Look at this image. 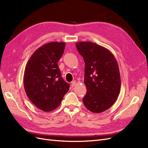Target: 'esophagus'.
Instances as JSON below:
<instances>
[{
  "label": "esophagus",
  "instance_id": "1",
  "mask_svg": "<svg viewBox=\"0 0 148 148\" xmlns=\"http://www.w3.org/2000/svg\"><path fill=\"white\" fill-rule=\"evenodd\" d=\"M75 84H76V82L75 81H73V82H72L71 83V86H72V87H73Z\"/></svg>",
  "mask_w": 148,
  "mask_h": 148
}]
</instances>
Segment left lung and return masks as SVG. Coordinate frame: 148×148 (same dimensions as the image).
Listing matches in <instances>:
<instances>
[{
    "mask_svg": "<svg viewBox=\"0 0 148 148\" xmlns=\"http://www.w3.org/2000/svg\"><path fill=\"white\" fill-rule=\"evenodd\" d=\"M76 46L85 63L84 105L92 112H102L114 104L120 91L117 62L109 50L96 43L78 42Z\"/></svg>",
    "mask_w": 148,
    "mask_h": 148,
    "instance_id": "8db88e82",
    "label": "left lung"
}]
</instances>
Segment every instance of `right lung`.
Listing matches in <instances>:
<instances>
[{"label": "right lung", "instance_id": "1", "mask_svg": "<svg viewBox=\"0 0 148 148\" xmlns=\"http://www.w3.org/2000/svg\"><path fill=\"white\" fill-rule=\"evenodd\" d=\"M65 47L63 42L44 44L33 53L25 67L24 88L38 109L50 112L59 107L70 85L62 78L58 62Z\"/></svg>", "mask_w": 148, "mask_h": 148}]
</instances>
